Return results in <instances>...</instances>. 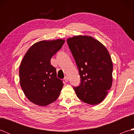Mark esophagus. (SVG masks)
<instances>
[{
	"mask_svg": "<svg viewBox=\"0 0 134 134\" xmlns=\"http://www.w3.org/2000/svg\"><path fill=\"white\" fill-rule=\"evenodd\" d=\"M64 81L65 82H67L68 81H69V77H68L67 76H65V77L64 78Z\"/></svg>",
	"mask_w": 134,
	"mask_h": 134,
	"instance_id": "obj_1",
	"label": "esophagus"
}]
</instances>
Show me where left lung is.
<instances>
[{"mask_svg":"<svg viewBox=\"0 0 134 134\" xmlns=\"http://www.w3.org/2000/svg\"><path fill=\"white\" fill-rule=\"evenodd\" d=\"M67 42L81 79V85L74 87L76 96L88 104L101 103L112 85L113 63L109 52L90 36H74Z\"/></svg>","mask_w":134,"mask_h":134,"instance_id":"8db88e82","label":"left lung"}]
</instances>
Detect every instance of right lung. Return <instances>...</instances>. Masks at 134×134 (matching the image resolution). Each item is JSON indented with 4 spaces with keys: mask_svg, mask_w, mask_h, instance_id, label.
I'll return each instance as SVG.
<instances>
[{
    "mask_svg": "<svg viewBox=\"0 0 134 134\" xmlns=\"http://www.w3.org/2000/svg\"><path fill=\"white\" fill-rule=\"evenodd\" d=\"M65 40H42L32 45L22 60L19 67V82L27 99L33 104L45 107L58 99L63 87L57 78L51 59Z\"/></svg>",
    "mask_w": 134,
    "mask_h": 134,
    "instance_id": "1",
    "label": "right lung"
}]
</instances>
